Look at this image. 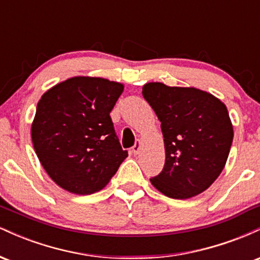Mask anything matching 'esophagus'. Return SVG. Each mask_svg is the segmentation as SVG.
<instances>
[{
	"instance_id": "obj_1",
	"label": "esophagus",
	"mask_w": 260,
	"mask_h": 260,
	"mask_svg": "<svg viewBox=\"0 0 260 260\" xmlns=\"http://www.w3.org/2000/svg\"><path fill=\"white\" fill-rule=\"evenodd\" d=\"M140 147H142V142H140V140H137L136 144H134L133 147H132V153H133L134 155L138 154L139 150H140Z\"/></svg>"
}]
</instances>
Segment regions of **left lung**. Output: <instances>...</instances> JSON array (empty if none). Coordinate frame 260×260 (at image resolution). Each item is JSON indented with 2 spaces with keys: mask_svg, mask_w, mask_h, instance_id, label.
Wrapping results in <instances>:
<instances>
[{
  "mask_svg": "<svg viewBox=\"0 0 260 260\" xmlns=\"http://www.w3.org/2000/svg\"><path fill=\"white\" fill-rule=\"evenodd\" d=\"M142 92L165 143V165L151 184L174 199L201 194L221 174L234 139L225 104L207 91L162 83H147Z\"/></svg>",
  "mask_w": 260,
  "mask_h": 260,
  "instance_id": "8db88e82",
  "label": "left lung"
}]
</instances>
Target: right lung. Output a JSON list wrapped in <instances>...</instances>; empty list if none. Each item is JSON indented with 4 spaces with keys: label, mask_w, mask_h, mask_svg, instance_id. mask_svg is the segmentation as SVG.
I'll use <instances>...</instances> for the list:
<instances>
[{
    "label": "right lung",
    "mask_w": 260,
    "mask_h": 260,
    "mask_svg": "<svg viewBox=\"0 0 260 260\" xmlns=\"http://www.w3.org/2000/svg\"><path fill=\"white\" fill-rule=\"evenodd\" d=\"M123 85L74 77L39 100L31 140L41 165L56 184L74 194H91L109 183L128 156L110 112Z\"/></svg>",
    "instance_id": "add662e5"
}]
</instances>
